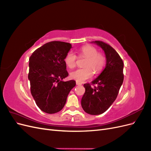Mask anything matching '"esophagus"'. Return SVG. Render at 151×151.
Returning a JSON list of instances; mask_svg holds the SVG:
<instances>
[{"instance_id": "obj_1", "label": "esophagus", "mask_w": 151, "mask_h": 151, "mask_svg": "<svg viewBox=\"0 0 151 151\" xmlns=\"http://www.w3.org/2000/svg\"><path fill=\"white\" fill-rule=\"evenodd\" d=\"M76 84H77V86H81V85H82V83H79V82H77V81H76Z\"/></svg>"}]
</instances>
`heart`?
<instances>
[{
	"label": "heart",
	"instance_id": "heart-1",
	"mask_svg": "<svg viewBox=\"0 0 151 151\" xmlns=\"http://www.w3.org/2000/svg\"><path fill=\"white\" fill-rule=\"evenodd\" d=\"M81 57L86 58L84 66L85 67L78 68L70 73V77L77 82H84L93 76V71L98 74L101 71L106 63V57L104 54L98 52V49L90 45H84L79 50ZM77 56L71 51L68 52L65 56L64 62L70 68L76 67Z\"/></svg>",
	"mask_w": 151,
	"mask_h": 151
}]
</instances>
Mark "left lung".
<instances>
[{
    "mask_svg": "<svg viewBox=\"0 0 151 151\" xmlns=\"http://www.w3.org/2000/svg\"><path fill=\"white\" fill-rule=\"evenodd\" d=\"M96 43L105 53L106 67L100 75L91 82L84 84L86 91L81 99V106L85 112L97 115L106 111L115 101L123 82V62L116 50L102 41ZM97 86H95L94 85ZM93 85L94 87L91 86Z\"/></svg>",
    "mask_w": 151,
    "mask_h": 151,
    "instance_id": "obj_1",
    "label": "left lung"
}]
</instances>
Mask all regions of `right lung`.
Returning a JSON list of instances; mask_svg holds the SVG:
<instances>
[{
	"label": "right lung",
	"mask_w": 151,
	"mask_h": 151,
	"mask_svg": "<svg viewBox=\"0 0 151 151\" xmlns=\"http://www.w3.org/2000/svg\"><path fill=\"white\" fill-rule=\"evenodd\" d=\"M71 44L53 41L36 49L29 57L30 91L38 108L49 114L62 110L76 81H62L68 76L64 62Z\"/></svg>",
	"instance_id": "add662e5"
}]
</instances>
